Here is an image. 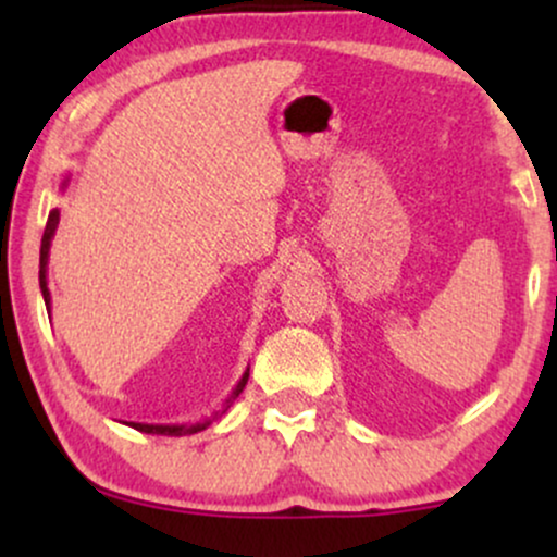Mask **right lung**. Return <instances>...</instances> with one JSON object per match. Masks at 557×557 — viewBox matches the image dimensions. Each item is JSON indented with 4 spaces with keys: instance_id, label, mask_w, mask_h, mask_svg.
<instances>
[{
    "instance_id": "add662e5",
    "label": "right lung",
    "mask_w": 557,
    "mask_h": 557,
    "mask_svg": "<svg viewBox=\"0 0 557 557\" xmlns=\"http://www.w3.org/2000/svg\"><path fill=\"white\" fill-rule=\"evenodd\" d=\"M67 181H62V188H65ZM57 225H60V209H52L49 212V220H47V227H44V238H41V259H38V285H41V296H44V304H47V311H49V285H47V264H49V248H52V238L57 233ZM248 382V369L243 372L240 382L235 385L233 393L227 395L225 400V411L230 406H233V400L238 398L243 393V387H246ZM222 411V413H225ZM127 424L133 426V430L138 432H146V434H168V437H185V434H196L201 430H207L209 424H212V419H203V421H196V424H138V421H127Z\"/></svg>"
}]
</instances>
